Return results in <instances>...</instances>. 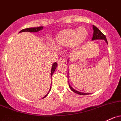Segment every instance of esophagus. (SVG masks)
Returning a JSON list of instances; mask_svg holds the SVG:
<instances>
[{
    "label": "esophagus",
    "instance_id": "esophagus-1",
    "mask_svg": "<svg viewBox=\"0 0 121 121\" xmlns=\"http://www.w3.org/2000/svg\"><path fill=\"white\" fill-rule=\"evenodd\" d=\"M65 63V60H64L63 59V58H60V59L58 60V63L59 64H62V63Z\"/></svg>",
    "mask_w": 121,
    "mask_h": 121
}]
</instances>
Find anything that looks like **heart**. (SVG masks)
<instances>
[{"mask_svg": "<svg viewBox=\"0 0 121 121\" xmlns=\"http://www.w3.org/2000/svg\"><path fill=\"white\" fill-rule=\"evenodd\" d=\"M88 34L87 30L84 27H79L77 29H66L56 35L54 42L59 46L79 47L84 43Z\"/></svg>", "mask_w": 121, "mask_h": 121, "instance_id": "obj_1", "label": "heart"}]
</instances>
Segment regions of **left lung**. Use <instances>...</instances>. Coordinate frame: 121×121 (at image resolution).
I'll list each match as a JSON object with an SVG mask.
<instances>
[{"mask_svg":"<svg viewBox=\"0 0 121 121\" xmlns=\"http://www.w3.org/2000/svg\"><path fill=\"white\" fill-rule=\"evenodd\" d=\"M93 38H92V41L93 40H97V39H102V40H105V42L108 44V41L107 39H106V37H105V35L101 32V31L98 29L97 27H96L95 25H93ZM68 77H69V71H68ZM69 87L71 89V90L72 91H73L74 93H77V94L80 95H89L90 93H83V92H78L77 90H75L72 87L70 86V84L69 83Z\"/></svg>","mask_w":121,"mask_h":121,"instance_id":"left-lung-1","label":"left lung"}]
</instances>
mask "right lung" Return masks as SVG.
Listing matches in <instances>:
<instances>
[{
  "label": "right lung",
  "mask_w": 121,
  "mask_h": 121,
  "mask_svg": "<svg viewBox=\"0 0 121 121\" xmlns=\"http://www.w3.org/2000/svg\"><path fill=\"white\" fill-rule=\"evenodd\" d=\"M43 28L44 27L43 26H39V27H37V28H26V29H22V30H21V31L19 32H38V31H41L42 29H43ZM57 67V62H56V63H53V64L52 65V67H51V77H52V74H53L55 70L56 69V67ZM51 86H50V90H49V92H48L47 93L46 95L44 97V98H43V99H44V98H45V97L47 96L48 95V93H50V90H51Z\"/></svg>",
  "instance_id": "1"
}]
</instances>
